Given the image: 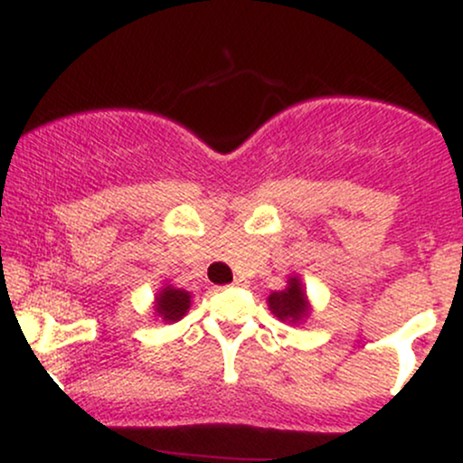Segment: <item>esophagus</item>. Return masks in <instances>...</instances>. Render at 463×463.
<instances>
[{
	"label": "esophagus",
	"mask_w": 463,
	"mask_h": 463,
	"mask_svg": "<svg viewBox=\"0 0 463 463\" xmlns=\"http://www.w3.org/2000/svg\"><path fill=\"white\" fill-rule=\"evenodd\" d=\"M232 285L241 287V285H246V280H243V279H235V280H232ZM220 289H224V287H220Z\"/></svg>",
	"instance_id": "esophagus-1"
}]
</instances>
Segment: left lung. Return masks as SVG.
Returning <instances> with one entry per match:
<instances>
[{
    "label": "left lung",
    "instance_id": "1",
    "mask_svg": "<svg viewBox=\"0 0 463 463\" xmlns=\"http://www.w3.org/2000/svg\"><path fill=\"white\" fill-rule=\"evenodd\" d=\"M268 307L280 322L296 324L309 317V300H307V294L302 289L298 276H291L283 291L269 294Z\"/></svg>",
    "mask_w": 463,
    "mask_h": 463
}]
</instances>
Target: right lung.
Segmentation results:
<instances>
[{
  "mask_svg": "<svg viewBox=\"0 0 463 463\" xmlns=\"http://www.w3.org/2000/svg\"><path fill=\"white\" fill-rule=\"evenodd\" d=\"M191 307V294L184 289H176L174 285L163 287L154 300V311L163 322H178L180 317L187 316Z\"/></svg>",
  "mask_w": 463,
  "mask_h": 463,
  "instance_id": "add662e5",
  "label": "right lung"
}]
</instances>
